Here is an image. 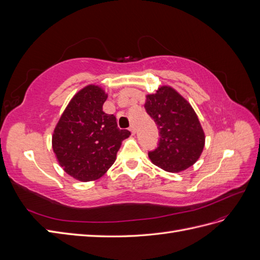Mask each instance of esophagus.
<instances>
[{
    "instance_id": "esophagus-1",
    "label": "esophagus",
    "mask_w": 260,
    "mask_h": 260,
    "mask_svg": "<svg viewBox=\"0 0 260 260\" xmlns=\"http://www.w3.org/2000/svg\"><path fill=\"white\" fill-rule=\"evenodd\" d=\"M129 130L131 131L132 135H136V127H135V125L131 124V125H130V128H129Z\"/></svg>"
}]
</instances>
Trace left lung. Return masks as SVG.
<instances>
[{
	"label": "left lung",
	"instance_id": "1",
	"mask_svg": "<svg viewBox=\"0 0 260 260\" xmlns=\"http://www.w3.org/2000/svg\"><path fill=\"white\" fill-rule=\"evenodd\" d=\"M144 107L159 130L158 144L148 152L149 159L169 172L191 167L205 144V135L192 106L172 88L161 86L146 96Z\"/></svg>",
	"mask_w": 260,
	"mask_h": 260
}]
</instances>
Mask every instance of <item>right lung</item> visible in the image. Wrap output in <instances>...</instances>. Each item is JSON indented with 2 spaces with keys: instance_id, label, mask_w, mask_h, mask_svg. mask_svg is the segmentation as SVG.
<instances>
[{
  "instance_id": "obj_1",
  "label": "right lung",
  "mask_w": 260,
  "mask_h": 260,
  "mask_svg": "<svg viewBox=\"0 0 260 260\" xmlns=\"http://www.w3.org/2000/svg\"><path fill=\"white\" fill-rule=\"evenodd\" d=\"M107 95L88 85L70 101L54 130L53 151L68 175L92 181L103 176L116 160L129 130L118 128L116 117L103 112Z\"/></svg>"
}]
</instances>
